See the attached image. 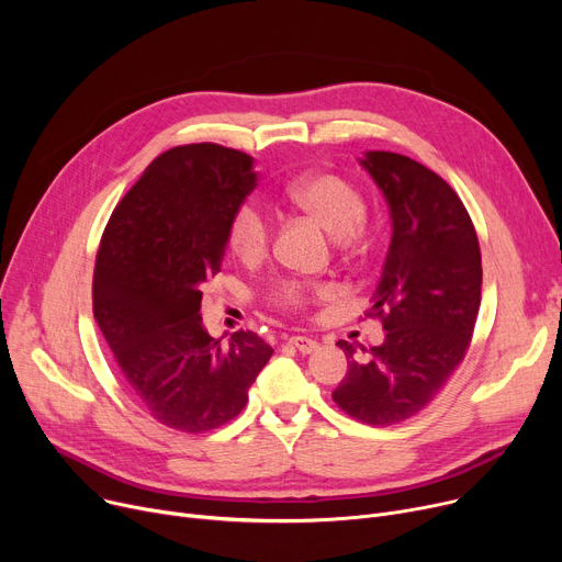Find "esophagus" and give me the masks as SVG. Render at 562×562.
Returning a JSON list of instances; mask_svg holds the SVG:
<instances>
[{"mask_svg": "<svg viewBox=\"0 0 562 562\" xmlns=\"http://www.w3.org/2000/svg\"><path fill=\"white\" fill-rule=\"evenodd\" d=\"M289 344H291L293 348H299V350L303 352V356H310V352H314V350L318 348V341L312 339V337H291Z\"/></svg>", "mask_w": 562, "mask_h": 562, "instance_id": "obj_1", "label": "esophagus"}]
</instances>
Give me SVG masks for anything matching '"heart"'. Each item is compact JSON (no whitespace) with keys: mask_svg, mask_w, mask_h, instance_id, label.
<instances>
[{"mask_svg":"<svg viewBox=\"0 0 562 562\" xmlns=\"http://www.w3.org/2000/svg\"><path fill=\"white\" fill-rule=\"evenodd\" d=\"M289 204L314 216L335 236H348L364 221L367 202L362 191L337 172H310L293 180L284 191ZM271 218L255 200L234 206L227 223V244L241 261H259L271 248ZM333 286L310 280H280L269 291V303L280 310H303L316 296H330Z\"/></svg>","mask_w":562,"mask_h":562,"instance_id":"obj_1","label":"heart"}]
</instances>
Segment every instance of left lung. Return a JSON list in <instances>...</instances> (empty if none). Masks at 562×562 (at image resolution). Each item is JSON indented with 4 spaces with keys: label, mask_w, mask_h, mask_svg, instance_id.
Wrapping results in <instances>:
<instances>
[{
    "label": "left lung",
    "mask_w": 562,
    "mask_h": 562,
    "mask_svg": "<svg viewBox=\"0 0 562 562\" xmlns=\"http://www.w3.org/2000/svg\"><path fill=\"white\" fill-rule=\"evenodd\" d=\"M362 166L385 195L392 244L367 316L385 341L367 358L337 341L348 371L333 401L369 426L401 424L422 412L467 356L481 307V246L458 193L419 161L373 150Z\"/></svg>",
    "instance_id": "8db88e82"
}]
</instances>
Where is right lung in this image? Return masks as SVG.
I'll list each match as a JSON object with an SVG mask.
<instances>
[{"instance_id":"right-lung-1","label":"right lung","mask_w":562,"mask_h":562,"mask_svg":"<svg viewBox=\"0 0 562 562\" xmlns=\"http://www.w3.org/2000/svg\"><path fill=\"white\" fill-rule=\"evenodd\" d=\"M255 187L252 157L216 143L177 145L145 168L104 227L93 314L130 390L168 428L232 422L273 356L252 330L210 337L200 316L229 216Z\"/></svg>"}]
</instances>
